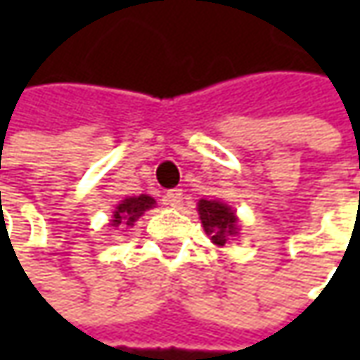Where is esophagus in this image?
<instances>
[{"instance_id":"obj_1","label":"esophagus","mask_w":360,"mask_h":360,"mask_svg":"<svg viewBox=\"0 0 360 360\" xmlns=\"http://www.w3.org/2000/svg\"><path fill=\"white\" fill-rule=\"evenodd\" d=\"M182 198H184V192H182V190H178V188L168 190V192H166V196H164L166 204H170V206H180Z\"/></svg>"}]
</instances>
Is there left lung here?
I'll return each instance as SVG.
<instances>
[{"mask_svg":"<svg viewBox=\"0 0 360 360\" xmlns=\"http://www.w3.org/2000/svg\"><path fill=\"white\" fill-rule=\"evenodd\" d=\"M198 214H200L202 226L210 240L224 246L226 242L238 234V218L229 204L220 200H204L198 202Z\"/></svg>","mask_w":360,"mask_h":360,"instance_id":"obj_1","label":"left lung"}]
</instances>
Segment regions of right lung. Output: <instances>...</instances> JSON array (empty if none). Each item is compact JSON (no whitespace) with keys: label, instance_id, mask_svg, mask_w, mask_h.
Returning a JSON list of instances; mask_svg holds the SVG:
<instances>
[{"label":"right lung","instance_id":"add662e5","mask_svg":"<svg viewBox=\"0 0 360 360\" xmlns=\"http://www.w3.org/2000/svg\"><path fill=\"white\" fill-rule=\"evenodd\" d=\"M156 204V200L148 194H140V196H130L126 200H122L116 206L110 224L112 226H134V222L144 214L146 210H150Z\"/></svg>","mask_w":360,"mask_h":360}]
</instances>
